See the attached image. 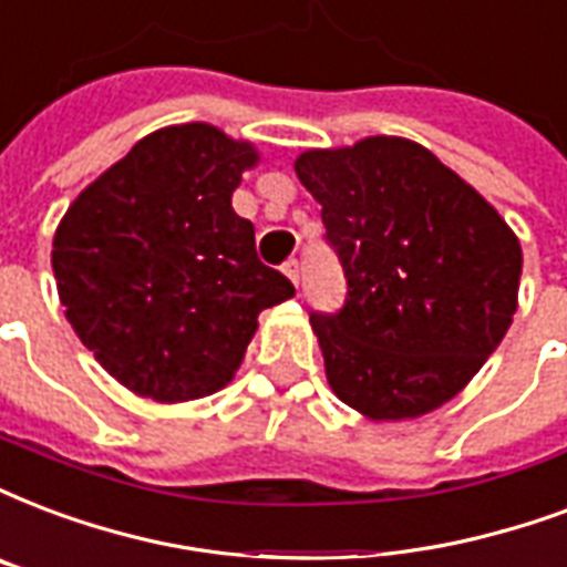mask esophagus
<instances>
[{"instance_id":"esophagus-1","label":"esophagus","mask_w":567,"mask_h":567,"mask_svg":"<svg viewBox=\"0 0 567 567\" xmlns=\"http://www.w3.org/2000/svg\"><path fill=\"white\" fill-rule=\"evenodd\" d=\"M284 275H287L292 284H299L301 278V266H299V259H287V266H284Z\"/></svg>"}]
</instances>
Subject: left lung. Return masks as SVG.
<instances>
[{
	"mask_svg": "<svg viewBox=\"0 0 567 567\" xmlns=\"http://www.w3.org/2000/svg\"><path fill=\"white\" fill-rule=\"evenodd\" d=\"M347 278L310 313L331 391L373 421L449 403L499 347L523 250L499 212L419 143L368 137L296 161Z\"/></svg>",
	"mask_w": 567,
	"mask_h": 567,
	"instance_id": "1",
	"label": "left lung"
}]
</instances>
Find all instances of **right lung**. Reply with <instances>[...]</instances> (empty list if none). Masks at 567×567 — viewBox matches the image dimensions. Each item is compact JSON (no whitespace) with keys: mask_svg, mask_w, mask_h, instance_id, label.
<instances>
[{"mask_svg":"<svg viewBox=\"0 0 567 567\" xmlns=\"http://www.w3.org/2000/svg\"><path fill=\"white\" fill-rule=\"evenodd\" d=\"M245 140L190 122L161 127L71 203L53 238L68 322L101 368L157 403L224 389L259 310L296 287L259 262L254 224L233 212Z\"/></svg>","mask_w":567,"mask_h":567,"instance_id":"right-lung-1","label":"right lung"}]
</instances>
